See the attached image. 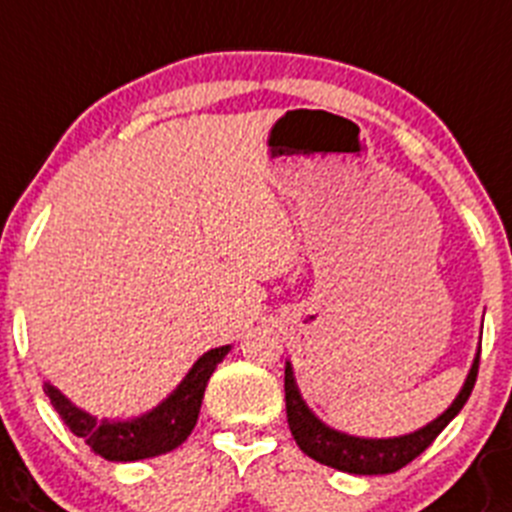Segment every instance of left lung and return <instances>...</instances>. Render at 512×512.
Listing matches in <instances>:
<instances>
[{"instance_id": "1", "label": "left lung", "mask_w": 512, "mask_h": 512, "mask_svg": "<svg viewBox=\"0 0 512 512\" xmlns=\"http://www.w3.org/2000/svg\"><path fill=\"white\" fill-rule=\"evenodd\" d=\"M477 369H480V353H477L475 364L467 374L460 396L452 401V407L419 432L394 439H361L336 432V429L326 427L321 419H315V414L300 399L293 369H290V364H285V412H288L290 432H293L300 450L321 465L336 467V470L351 472V475H389V472L401 470L412 460H417L439 437V432L460 414V409L465 407V401L470 399L472 389H475Z\"/></svg>"}]
</instances>
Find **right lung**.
<instances>
[{"instance_id": "add662e5", "label": "right lung", "mask_w": 512, "mask_h": 512, "mask_svg": "<svg viewBox=\"0 0 512 512\" xmlns=\"http://www.w3.org/2000/svg\"><path fill=\"white\" fill-rule=\"evenodd\" d=\"M227 353L229 346L212 348V351L204 353L164 404H159L154 412L131 419V422H98L90 414L73 407L50 384H45V394L50 396V404L60 414L65 427L75 437L85 439V444L95 455L111 462L146 460V457H156L176 450L189 437L194 424H197L199 409H202L209 376L214 374L217 364Z\"/></svg>"}]
</instances>
